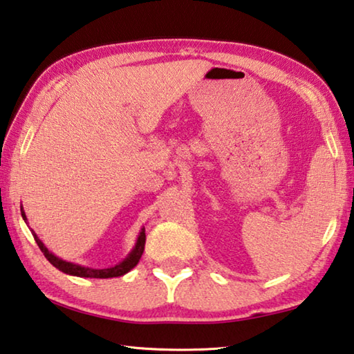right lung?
Returning <instances> with one entry per match:
<instances>
[{
  "instance_id": "obj_1",
  "label": "right lung",
  "mask_w": 354,
  "mask_h": 354,
  "mask_svg": "<svg viewBox=\"0 0 354 354\" xmlns=\"http://www.w3.org/2000/svg\"><path fill=\"white\" fill-rule=\"evenodd\" d=\"M21 216L23 220L26 223H28V217H26V212L23 209V205H21ZM29 226V225H28ZM32 231V236L35 239L37 245L39 246V250L44 254V257L49 260V262L58 268L59 271H63L64 274H69V276H77V277H94V279H109V277H120V276H124L126 272H129L134 266L138 263L140 257H142L143 251H145V242H146V234H145V226L140 231V234L137 237V242L134 245V248L131 250V252L128 256H126L122 262H118L114 266H109V268H91V266H83V265H78V263H72V262H66L62 257H57L53 254L52 251H49L46 248V245L39 240V237L35 234V231Z\"/></svg>"
}]
</instances>
